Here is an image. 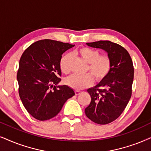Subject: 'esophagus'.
<instances>
[{"label": "esophagus", "mask_w": 151, "mask_h": 151, "mask_svg": "<svg viewBox=\"0 0 151 151\" xmlns=\"http://www.w3.org/2000/svg\"><path fill=\"white\" fill-rule=\"evenodd\" d=\"M74 93H75L76 95H78L80 94V93H81V92H80L79 91H74Z\"/></svg>", "instance_id": "1"}]
</instances>
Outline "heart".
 <instances>
[{"label":"heart","mask_w":151,"mask_h":151,"mask_svg":"<svg viewBox=\"0 0 151 151\" xmlns=\"http://www.w3.org/2000/svg\"><path fill=\"white\" fill-rule=\"evenodd\" d=\"M77 53L86 63H88L86 71L89 74L85 75L73 74L66 78L65 83L67 86L76 90H81L91 86L93 83V78L96 81H100L108 75L111 69V60L106 54H100L96 49L89 47H81ZM71 55L67 53L60 59V69L63 74H69Z\"/></svg>","instance_id":"heart-1"}]
</instances>
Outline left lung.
<instances>
[{
	"mask_svg": "<svg viewBox=\"0 0 151 151\" xmlns=\"http://www.w3.org/2000/svg\"><path fill=\"white\" fill-rule=\"evenodd\" d=\"M89 47L106 51L111 60L109 73L95 87L87 90L91 97L85 114L100 125L110 123L121 116L132 95L134 67L128 51L108 40L86 43Z\"/></svg>",
	"mask_w": 151,
	"mask_h": 151,
	"instance_id": "left-lung-1",
	"label": "left lung"
}]
</instances>
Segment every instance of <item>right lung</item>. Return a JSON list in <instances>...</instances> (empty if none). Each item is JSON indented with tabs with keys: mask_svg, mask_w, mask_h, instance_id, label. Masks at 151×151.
<instances>
[{
	"mask_svg": "<svg viewBox=\"0 0 151 151\" xmlns=\"http://www.w3.org/2000/svg\"><path fill=\"white\" fill-rule=\"evenodd\" d=\"M74 46L46 39L32 44L22 55L17 76L19 94L24 107L35 119L53 118L75 95L68 86H56L61 81L59 64L62 54Z\"/></svg>",
	"mask_w": 151,
	"mask_h": 151,
	"instance_id": "add662e5",
	"label": "right lung"
}]
</instances>
